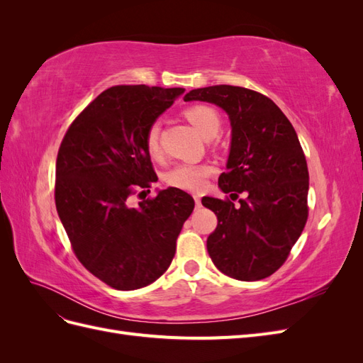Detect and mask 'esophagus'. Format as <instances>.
Wrapping results in <instances>:
<instances>
[{"label":"esophagus","instance_id":"obj_1","mask_svg":"<svg viewBox=\"0 0 363 363\" xmlns=\"http://www.w3.org/2000/svg\"><path fill=\"white\" fill-rule=\"evenodd\" d=\"M194 200H195V206H196V207H201V199H200L199 195H195Z\"/></svg>","mask_w":363,"mask_h":363}]
</instances>
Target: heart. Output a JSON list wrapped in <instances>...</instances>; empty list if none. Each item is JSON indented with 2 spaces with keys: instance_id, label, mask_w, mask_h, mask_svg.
<instances>
[{
  "instance_id": "b5f03b06",
  "label": "heart",
  "mask_w": 363,
  "mask_h": 363,
  "mask_svg": "<svg viewBox=\"0 0 363 363\" xmlns=\"http://www.w3.org/2000/svg\"><path fill=\"white\" fill-rule=\"evenodd\" d=\"M186 119L199 130V133L206 139H212L221 130V119L216 113L215 108L211 106L196 104L184 112ZM145 145L152 157L160 155V123L155 121L150 124L145 133ZM215 172V168L208 163H192L183 162L172 167L167 174V183L172 188L189 191V192H200L206 188L207 179Z\"/></svg>"
}]
</instances>
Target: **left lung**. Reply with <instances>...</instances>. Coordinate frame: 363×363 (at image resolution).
Returning a JSON list of instances; mask_svg holds the SVG:
<instances>
[{
  "label": "left lung",
  "mask_w": 363,
  "mask_h": 363,
  "mask_svg": "<svg viewBox=\"0 0 363 363\" xmlns=\"http://www.w3.org/2000/svg\"><path fill=\"white\" fill-rule=\"evenodd\" d=\"M184 101H207L225 111L232 125L223 192L240 199V207L204 196L218 225L207 251L225 276L256 281L276 272L300 238L309 215V171L289 119L268 96L245 87L218 84L192 89Z\"/></svg>",
  "instance_id": "obj_1"
}]
</instances>
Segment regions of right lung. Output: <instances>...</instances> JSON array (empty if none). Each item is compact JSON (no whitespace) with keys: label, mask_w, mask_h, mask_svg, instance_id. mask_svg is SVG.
<instances>
[{"label":"right lung","mask_w":363,"mask_h":363,"mask_svg":"<svg viewBox=\"0 0 363 363\" xmlns=\"http://www.w3.org/2000/svg\"><path fill=\"white\" fill-rule=\"evenodd\" d=\"M183 92L145 84L108 87L72 121L57 152L54 199L74 255L118 291L144 288L168 269L194 211L192 196L177 188L128 206L131 195L157 182L147 128Z\"/></svg>","instance_id":"add662e5"}]
</instances>
